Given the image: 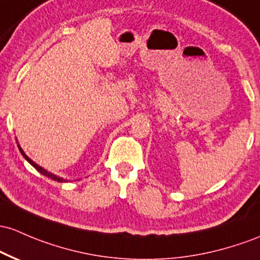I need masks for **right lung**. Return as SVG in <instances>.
Returning <instances> with one entry per match:
<instances>
[{
	"instance_id": "1",
	"label": "right lung",
	"mask_w": 260,
	"mask_h": 260,
	"mask_svg": "<svg viewBox=\"0 0 260 260\" xmlns=\"http://www.w3.org/2000/svg\"><path fill=\"white\" fill-rule=\"evenodd\" d=\"M18 148H19V152H21V153H22V155L24 156V159H25V160H27L28 162H29V164L32 165V167L36 168V169L38 170V172L41 173V174H43V175H44V176H47V178H50V179H53V180H55V181H58V182H65V181H68L67 179H64V178H60V176H58V175H55V174H53V173H49V172H48V170H45L44 168H42V167H41V165H38V164H37V162H34V161L32 160V159H30V158H28V156L25 155V153L23 152V149H22V148L19 147V145H18Z\"/></svg>"
}]
</instances>
